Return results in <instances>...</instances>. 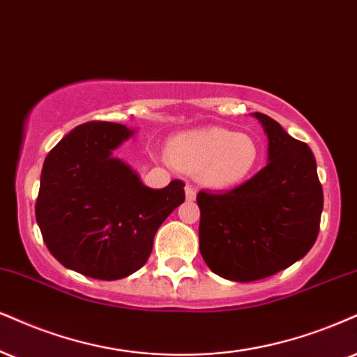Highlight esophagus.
<instances>
[{
	"mask_svg": "<svg viewBox=\"0 0 357 357\" xmlns=\"http://www.w3.org/2000/svg\"><path fill=\"white\" fill-rule=\"evenodd\" d=\"M185 195H187V200H195L197 190L193 188V185H190V183H187L185 185Z\"/></svg>",
	"mask_w": 357,
	"mask_h": 357,
	"instance_id": "esophagus-1",
	"label": "esophagus"
}]
</instances>
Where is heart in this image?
Returning a JSON list of instances; mask_svg holds the SVG:
<instances>
[{
    "instance_id": "heart-1",
    "label": "heart",
    "mask_w": 357,
    "mask_h": 357,
    "mask_svg": "<svg viewBox=\"0 0 357 357\" xmlns=\"http://www.w3.org/2000/svg\"><path fill=\"white\" fill-rule=\"evenodd\" d=\"M259 144L248 132L206 127L170 140L169 160L175 169L197 174L206 187L227 188L245 182L259 160Z\"/></svg>"
}]
</instances>
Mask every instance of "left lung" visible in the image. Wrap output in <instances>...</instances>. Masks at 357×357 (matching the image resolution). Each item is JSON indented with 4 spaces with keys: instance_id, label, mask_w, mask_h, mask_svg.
I'll return each instance as SVG.
<instances>
[{
    "instance_id": "1",
    "label": "left lung",
    "mask_w": 357,
    "mask_h": 357,
    "mask_svg": "<svg viewBox=\"0 0 357 357\" xmlns=\"http://www.w3.org/2000/svg\"><path fill=\"white\" fill-rule=\"evenodd\" d=\"M268 135V164L228 192L202 190L200 253L225 280H263L301 259L314 245L323 187L311 149L278 122L255 112Z\"/></svg>"
}]
</instances>
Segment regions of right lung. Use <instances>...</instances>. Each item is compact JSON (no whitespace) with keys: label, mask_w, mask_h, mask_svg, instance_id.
Listing matches in <instances>:
<instances>
[{"label":"right lung","mask_w":357,"mask_h":357,"mask_svg":"<svg viewBox=\"0 0 357 357\" xmlns=\"http://www.w3.org/2000/svg\"><path fill=\"white\" fill-rule=\"evenodd\" d=\"M134 130L114 122H86L47 153L36 222L61 265L96 280L126 278L152 253L164 220L185 200L182 180L145 187L112 153Z\"/></svg>","instance_id":"add662e5"}]
</instances>
